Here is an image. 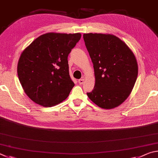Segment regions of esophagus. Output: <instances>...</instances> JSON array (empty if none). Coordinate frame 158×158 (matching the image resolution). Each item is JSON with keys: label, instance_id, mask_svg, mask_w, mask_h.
<instances>
[{"label": "esophagus", "instance_id": "obj_1", "mask_svg": "<svg viewBox=\"0 0 158 158\" xmlns=\"http://www.w3.org/2000/svg\"><path fill=\"white\" fill-rule=\"evenodd\" d=\"M84 82H85V80L84 79H79L78 80V83L80 84V85H82L84 83Z\"/></svg>", "mask_w": 158, "mask_h": 158}]
</instances>
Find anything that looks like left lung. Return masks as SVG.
I'll return each mask as SVG.
<instances>
[{
	"mask_svg": "<svg viewBox=\"0 0 158 158\" xmlns=\"http://www.w3.org/2000/svg\"><path fill=\"white\" fill-rule=\"evenodd\" d=\"M94 69L95 85L88 97L98 107L112 109L128 97L138 74L136 58L129 47L112 35H83Z\"/></svg>",
	"mask_w": 158,
	"mask_h": 158,
	"instance_id": "left-lung-1",
	"label": "left lung"
}]
</instances>
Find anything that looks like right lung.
<instances>
[{"instance_id":"obj_1","label":"right lung","mask_w":158,"mask_h":158,"mask_svg":"<svg viewBox=\"0 0 158 158\" xmlns=\"http://www.w3.org/2000/svg\"><path fill=\"white\" fill-rule=\"evenodd\" d=\"M81 37L80 33H46L22 52L18 76L25 93L32 101L51 107L68 97L75 85L69 76L68 55Z\"/></svg>"}]
</instances>
